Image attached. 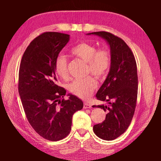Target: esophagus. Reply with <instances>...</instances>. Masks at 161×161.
I'll return each mask as SVG.
<instances>
[{
	"mask_svg": "<svg viewBox=\"0 0 161 161\" xmlns=\"http://www.w3.org/2000/svg\"><path fill=\"white\" fill-rule=\"evenodd\" d=\"M92 108L91 104H89V103L87 102H84V108Z\"/></svg>",
	"mask_w": 161,
	"mask_h": 161,
	"instance_id": "obj_1",
	"label": "esophagus"
}]
</instances>
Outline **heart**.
<instances>
[{
    "label": "heart",
    "mask_w": 161,
    "mask_h": 161,
    "mask_svg": "<svg viewBox=\"0 0 161 161\" xmlns=\"http://www.w3.org/2000/svg\"><path fill=\"white\" fill-rule=\"evenodd\" d=\"M70 53L76 58L87 62V73H92L98 78L107 75L111 64V54L107 48L97 47L93 43L81 42L70 49ZM54 72L59 78L68 77L67 60L62 55H59L54 61ZM97 86L95 79L89 76L81 80H76L69 84L70 92L81 99H86L93 93Z\"/></svg>",
    "instance_id": "heart-1"
}]
</instances>
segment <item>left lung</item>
<instances>
[{
    "mask_svg": "<svg viewBox=\"0 0 161 161\" xmlns=\"http://www.w3.org/2000/svg\"><path fill=\"white\" fill-rule=\"evenodd\" d=\"M107 40L110 46L111 64L109 73L97 92L98 100L107 101L109 105H94L107 111L106 119L94 125L93 130L98 137L112 141L126 131L131 122L138 95V75L135 57L121 38L105 31L94 32Z\"/></svg>",
    "mask_w": 161,
    "mask_h": 161,
    "instance_id": "8db88e82",
    "label": "left lung"
}]
</instances>
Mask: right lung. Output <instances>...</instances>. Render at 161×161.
<instances>
[{
  "label": "right lung",
  "instance_id": "right-lung-1",
  "mask_svg": "<svg viewBox=\"0 0 161 161\" xmlns=\"http://www.w3.org/2000/svg\"><path fill=\"white\" fill-rule=\"evenodd\" d=\"M69 35L45 32L30 43L22 58L18 92L30 124L45 139L58 141L69 134L72 116L83 108V102L57 84L54 61Z\"/></svg>",
  "mask_w": 161,
  "mask_h": 161
}]
</instances>
